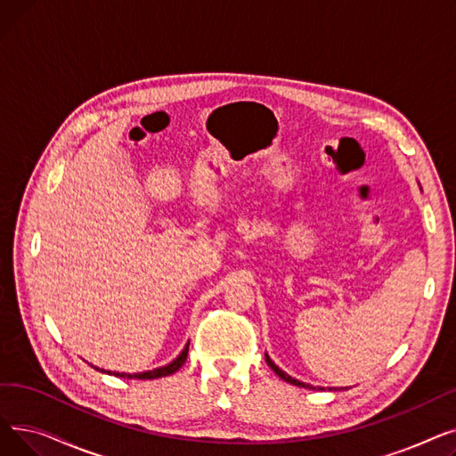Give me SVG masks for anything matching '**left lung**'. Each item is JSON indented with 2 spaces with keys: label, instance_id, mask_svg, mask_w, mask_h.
Masks as SVG:
<instances>
[{
  "label": "left lung",
  "instance_id": "obj_1",
  "mask_svg": "<svg viewBox=\"0 0 456 456\" xmlns=\"http://www.w3.org/2000/svg\"><path fill=\"white\" fill-rule=\"evenodd\" d=\"M266 362H268V366L282 379V380H286V382H290V385H296V387H303V388H313V387H308V385H305V382H301V380H297V379H294V377H290V375H286L279 366H275L273 362H272V358L266 354Z\"/></svg>",
  "mask_w": 456,
  "mask_h": 456
}]
</instances>
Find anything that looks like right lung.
<instances>
[{
  "instance_id": "obj_1",
  "label": "right lung",
  "mask_w": 456,
  "mask_h": 456,
  "mask_svg": "<svg viewBox=\"0 0 456 456\" xmlns=\"http://www.w3.org/2000/svg\"><path fill=\"white\" fill-rule=\"evenodd\" d=\"M186 356H188V344L181 351V354L175 358V361L170 362L167 366H162V368H157V370H151V371H143V373H133V375L131 373H116V371H112V375L124 377V379H159V377H166V375L175 373L184 364ZM95 370H100V368H95ZM100 371H103V370H100ZM105 373H110V371H105Z\"/></svg>"
}]
</instances>
